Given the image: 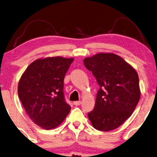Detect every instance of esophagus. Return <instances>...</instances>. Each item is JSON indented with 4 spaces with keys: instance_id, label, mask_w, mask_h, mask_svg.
Instances as JSON below:
<instances>
[{
    "instance_id": "1",
    "label": "esophagus",
    "mask_w": 157,
    "mask_h": 157,
    "mask_svg": "<svg viewBox=\"0 0 157 157\" xmlns=\"http://www.w3.org/2000/svg\"><path fill=\"white\" fill-rule=\"evenodd\" d=\"M81 103H82V102H81V101H75V102H73V104H74V105H76V106L80 105Z\"/></svg>"
}]
</instances>
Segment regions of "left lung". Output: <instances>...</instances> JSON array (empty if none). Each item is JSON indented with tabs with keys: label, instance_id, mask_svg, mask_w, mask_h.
Segmentation results:
<instances>
[{
	"label": "left lung",
	"instance_id": "obj_1",
	"mask_svg": "<svg viewBox=\"0 0 157 157\" xmlns=\"http://www.w3.org/2000/svg\"><path fill=\"white\" fill-rule=\"evenodd\" d=\"M100 89L94 109L88 113L96 129L110 131L121 126L132 115L140 100L138 75L119 56L100 53L84 59Z\"/></svg>",
	"mask_w": 157,
	"mask_h": 157
}]
</instances>
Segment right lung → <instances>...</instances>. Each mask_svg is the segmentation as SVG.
Wrapping results in <instances>:
<instances>
[{
    "mask_svg": "<svg viewBox=\"0 0 157 157\" xmlns=\"http://www.w3.org/2000/svg\"><path fill=\"white\" fill-rule=\"evenodd\" d=\"M73 61V58L61 57L37 59L19 80V100L32 121L41 128H55L71 111L63 88L64 78Z\"/></svg>",
    "mask_w": 157,
    "mask_h": 157,
    "instance_id": "obj_1",
    "label": "right lung"
}]
</instances>
